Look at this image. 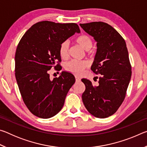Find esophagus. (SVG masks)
I'll return each mask as SVG.
<instances>
[{
  "label": "esophagus",
  "instance_id": "esophagus-1",
  "mask_svg": "<svg viewBox=\"0 0 147 147\" xmlns=\"http://www.w3.org/2000/svg\"><path fill=\"white\" fill-rule=\"evenodd\" d=\"M75 79H76V82H78L80 81V78L78 76H75Z\"/></svg>",
  "mask_w": 147,
  "mask_h": 147
}]
</instances>
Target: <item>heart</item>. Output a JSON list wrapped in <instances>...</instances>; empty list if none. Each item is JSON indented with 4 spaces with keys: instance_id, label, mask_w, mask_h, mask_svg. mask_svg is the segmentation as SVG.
I'll list each match as a JSON object with an SVG mask.
<instances>
[{
    "instance_id": "1",
    "label": "heart",
    "mask_w": 147,
    "mask_h": 147,
    "mask_svg": "<svg viewBox=\"0 0 147 147\" xmlns=\"http://www.w3.org/2000/svg\"><path fill=\"white\" fill-rule=\"evenodd\" d=\"M76 42L86 51H89L93 45V40L88 35H82L76 39ZM59 53L61 58L66 59L69 54V43L68 41L62 42L59 48ZM88 63L86 61L71 60L66 64L65 68L68 71L76 75H80L88 67Z\"/></svg>"
}]
</instances>
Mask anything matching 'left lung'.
Instances as JSON below:
<instances>
[{
    "label": "left lung",
    "mask_w": 147,
    "mask_h": 147,
    "mask_svg": "<svg viewBox=\"0 0 147 147\" xmlns=\"http://www.w3.org/2000/svg\"><path fill=\"white\" fill-rule=\"evenodd\" d=\"M97 43L91 69L100 74L98 86L82 79L86 90L82 96L86 108L97 118L115 113L123 103L131 76V67L126 42L112 26L103 22L80 24Z\"/></svg>",
    "instance_id": "obj_1"
}]
</instances>
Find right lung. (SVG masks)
I'll list each match as a JSON object with an SVG mask.
<instances>
[{
  "label": "right lung",
  "instance_id": "1",
  "mask_svg": "<svg viewBox=\"0 0 147 147\" xmlns=\"http://www.w3.org/2000/svg\"><path fill=\"white\" fill-rule=\"evenodd\" d=\"M77 32L75 23L45 21L32 25L20 40L15 56L16 78L22 98L38 117L51 118L63 108L66 95L75 82L73 74L62 71L51 80L49 71H60L59 48Z\"/></svg>",
  "mask_w": 147,
  "mask_h": 147
}]
</instances>
